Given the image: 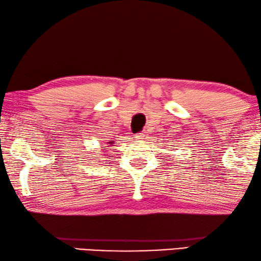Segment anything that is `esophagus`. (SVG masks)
<instances>
[{
	"instance_id": "1",
	"label": "esophagus",
	"mask_w": 261,
	"mask_h": 261,
	"mask_svg": "<svg viewBox=\"0 0 261 261\" xmlns=\"http://www.w3.org/2000/svg\"><path fill=\"white\" fill-rule=\"evenodd\" d=\"M145 137H146L145 134H138L135 138H137V139H145Z\"/></svg>"
}]
</instances>
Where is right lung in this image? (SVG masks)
<instances>
[{"instance_id":"1","label":"right lung","mask_w":261,"mask_h":261,"mask_svg":"<svg viewBox=\"0 0 261 261\" xmlns=\"http://www.w3.org/2000/svg\"><path fill=\"white\" fill-rule=\"evenodd\" d=\"M113 143L115 142H108V144H113ZM106 148H108V146H106Z\"/></svg>"}]
</instances>
